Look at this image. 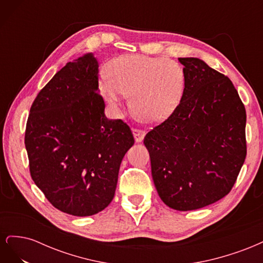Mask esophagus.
Returning <instances> with one entry per match:
<instances>
[{"mask_svg": "<svg viewBox=\"0 0 263 263\" xmlns=\"http://www.w3.org/2000/svg\"><path fill=\"white\" fill-rule=\"evenodd\" d=\"M133 134H134L135 140H136V142H140L142 139H144L146 133H145V130H142V129L134 128V129H133Z\"/></svg>", "mask_w": 263, "mask_h": 263, "instance_id": "1", "label": "esophagus"}]
</instances>
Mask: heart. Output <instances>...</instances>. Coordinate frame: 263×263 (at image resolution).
Wrapping results in <instances>:
<instances>
[{
    "instance_id": "obj_1",
    "label": "heart",
    "mask_w": 263,
    "mask_h": 263,
    "mask_svg": "<svg viewBox=\"0 0 263 263\" xmlns=\"http://www.w3.org/2000/svg\"><path fill=\"white\" fill-rule=\"evenodd\" d=\"M106 70L108 78L99 82L103 98L118 108L124 95H129L133 110L148 123L164 121L182 98L184 71L173 60L124 54L110 60Z\"/></svg>"
}]
</instances>
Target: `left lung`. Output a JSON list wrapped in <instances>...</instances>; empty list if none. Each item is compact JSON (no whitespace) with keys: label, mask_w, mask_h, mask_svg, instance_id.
<instances>
[{"label":"left lung","mask_w":263,"mask_h":263,"mask_svg":"<svg viewBox=\"0 0 263 263\" xmlns=\"http://www.w3.org/2000/svg\"><path fill=\"white\" fill-rule=\"evenodd\" d=\"M179 61L184 66L181 101L144 144L163 203L192 211L232 191L247 156L246 108L228 77L201 59Z\"/></svg>","instance_id":"obj_1"}]
</instances>
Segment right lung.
<instances>
[{
  "label": "right lung",
  "mask_w": 263,
  "mask_h": 263,
  "mask_svg": "<svg viewBox=\"0 0 263 263\" xmlns=\"http://www.w3.org/2000/svg\"><path fill=\"white\" fill-rule=\"evenodd\" d=\"M98 68L91 53L68 62L37 94L26 124L31 179L52 206L73 216L112 202L135 141L128 125L105 116Z\"/></svg>",
  "instance_id": "1"
}]
</instances>
